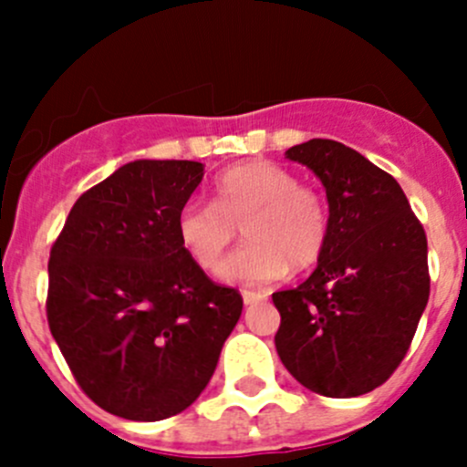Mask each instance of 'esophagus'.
I'll list each match as a JSON object with an SVG mask.
<instances>
[{
    "mask_svg": "<svg viewBox=\"0 0 467 467\" xmlns=\"http://www.w3.org/2000/svg\"><path fill=\"white\" fill-rule=\"evenodd\" d=\"M242 298H244V305H255L266 298V296L260 294V291H242Z\"/></svg>",
    "mask_w": 467,
    "mask_h": 467,
    "instance_id": "1",
    "label": "esophagus"
}]
</instances>
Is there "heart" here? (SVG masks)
Instances as JSON below:
<instances>
[{"label":"heart","mask_w":467,"mask_h":467,"mask_svg":"<svg viewBox=\"0 0 467 467\" xmlns=\"http://www.w3.org/2000/svg\"><path fill=\"white\" fill-rule=\"evenodd\" d=\"M248 244L221 268L237 285H266L321 260L329 237L323 196L300 185L289 169L271 160H248L219 173L212 203L187 201L178 210L182 251L205 273H216L239 230Z\"/></svg>","instance_id":"heart-1"}]
</instances>
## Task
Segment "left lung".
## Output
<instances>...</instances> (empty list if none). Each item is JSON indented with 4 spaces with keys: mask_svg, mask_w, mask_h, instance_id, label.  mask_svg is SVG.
I'll use <instances>...</instances> for the list:
<instances>
[{
    "mask_svg": "<svg viewBox=\"0 0 467 467\" xmlns=\"http://www.w3.org/2000/svg\"><path fill=\"white\" fill-rule=\"evenodd\" d=\"M286 158L321 178L329 237L312 275L273 294L277 355L305 389L357 398L393 375L425 312V228L398 181L350 146L309 140Z\"/></svg>",
    "mask_w": 467,
    "mask_h": 467,
    "instance_id": "left-lung-1",
    "label": "left lung"
}]
</instances>
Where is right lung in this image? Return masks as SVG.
Here are the masks:
<instances>
[{"mask_svg":"<svg viewBox=\"0 0 467 467\" xmlns=\"http://www.w3.org/2000/svg\"><path fill=\"white\" fill-rule=\"evenodd\" d=\"M203 181L192 160H135L77 201L51 246L47 321L94 404L164 420L207 386L242 317L182 251L178 210Z\"/></svg>","mask_w":467,"mask_h":467,"instance_id":"1","label":"right lung"}]
</instances>
